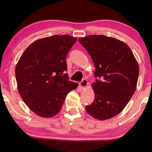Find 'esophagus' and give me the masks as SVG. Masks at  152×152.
Masks as SVG:
<instances>
[{
	"instance_id": "1",
	"label": "esophagus",
	"mask_w": 152,
	"mask_h": 152,
	"mask_svg": "<svg viewBox=\"0 0 152 152\" xmlns=\"http://www.w3.org/2000/svg\"><path fill=\"white\" fill-rule=\"evenodd\" d=\"M88 84V81L86 79H83L82 80V82L80 83V86L81 87L82 89H84L85 88H86Z\"/></svg>"
}]
</instances>
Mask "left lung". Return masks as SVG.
I'll use <instances>...</instances> for the list:
<instances>
[{"label": "left lung", "mask_w": 152, "mask_h": 152, "mask_svg": "<svg viewBox=\"0 0 152 152\" xmlns=\"http://www.w3.org/2000/svg\"><path fill=\"white\" fill-rule=\"evenodd\" d=\"M95 64L93 83L95 99L86 106L99 120L120 113L137 88L139 67L130 48L124 42L104 35H89L78 40Z\"/></svg>", "instance_id": "left-lung-1"}]
</instances>
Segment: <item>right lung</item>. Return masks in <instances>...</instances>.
I'll return each mask as SVG.
<instances>
[{
	"instance_id": "1",
	"label": "right lung",
	"mask_w": 152,
	"mask_h": 152,
	"mask_svg": "<svg viewBox=\"0 0 152 152\" xmlns=\"http://www.w3.org/2000/svg\"><path fill=\"white\" fill-rule=\"evenodd\" d=\"M77 38L53 35L40 38L24 51L15 66L18 89L31 110L51 118L61 110L68 93L78 87L69 81L66 57Z\"/></svg>"
}]
</instances>
